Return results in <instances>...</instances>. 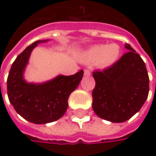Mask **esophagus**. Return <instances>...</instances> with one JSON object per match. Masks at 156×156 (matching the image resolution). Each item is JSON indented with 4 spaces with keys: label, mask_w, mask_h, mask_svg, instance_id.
<instances>
[{
    "label": "esophagus",
    "mask_w": 156,
    "mask_h": 156,
    "mask_svg": "<svg viewBox=\"0 0 156 156\" xmlns=\"http://www.w3.org/2000/svg\"><path fill=\"white\" fill-rule=\"evenodd\" d=\"M84 75H87V76L91 75V71L89 69H84Z\"/></svg>",
    "instance_id": "1"
}]
</instances>
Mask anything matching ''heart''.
Segmentation results:
<instances>
[{
  "label": "heart",
  "mask_w": 156,
  "mask_h": 156,
  "mask_svg": "<svg viewBox=\"0 0 156 156\" xmlns=\"http://www.w3.org/2000/svg\"><path fill=\"white\" fill-rule=\"evenodd\" d=\"M121 55V48L116 43L108 45L101 44L94 46L85 54L84 60L88 63H94L101 67H110L116 62Z\"/></svg>",
  "instance_id": "heart-1"
}]
</instances>
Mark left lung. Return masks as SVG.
Instances as JSON below:
<instances>
[{
  "label": "left lung",
  "mask_w": 156,
  "mask_h": 156,
  "mask_svg": "<svg viewBox=\"0 0 156 156\" xmlns=\"http://www.w3.org/2000/svg\"><path fill=\"white\" fill-rule=\"evenodd\" d=\"M129 51L102 71H94L95 87L92 107L101 119L124 122L141 109L149 91V78L141 56L126 44Z\"/></svg>",
  "instance_id": "1"
}]
</instances>
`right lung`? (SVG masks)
Instances as JSON below:
<instances>
[{
  "mask_svg": "<svg viewBox=\"0 0 156 156\" xmlns=\"http://www.w3.org/2000/svg\"><path fill=\"white\" fill-rule=\"evenodd\" d=\"M40 42L34 41L15 59L8 76L7 88L10 103L21 117L30 122L45 124L63 116L69 95L78 87L83 70L69 76L59 75L43 84L27 83L23 80V71L31 51Z\"/></svg>",
  "mask_w": 156,
  "mask_h": 156,
  "instance_id": "1",
  "label": "right lung"
}]
</instances>
